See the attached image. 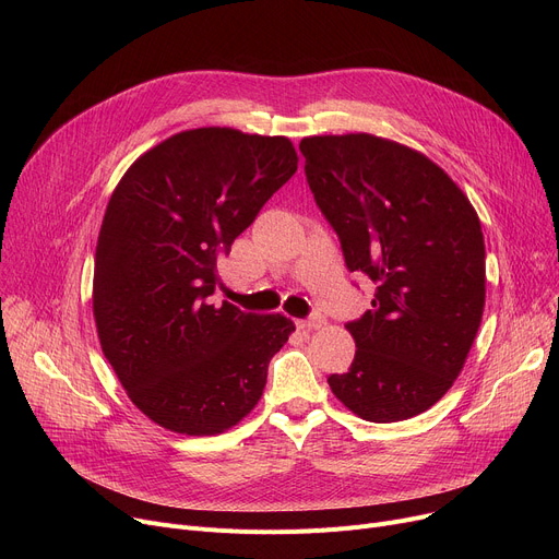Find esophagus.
<instances>
[{
    "label": "esophagus",
    "instance_id": "34e87169",
    "mask_svg": "<svg viewBox=\"0 0 559 559\" xmlns=\"http://www.w3.org/2000/svg\"><path fill=\"white\" fill-rule=\"evenodd\" d=\"M297 326H299V329H304V331H317V329H324V326H326V317L312 314V317H308V319L299 321Z\"/></svg>",
    "mask_w": 559,
    "mask_h": 559
}]
</instances>
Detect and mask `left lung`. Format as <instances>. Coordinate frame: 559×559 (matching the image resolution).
I'll use <instances>...</instances> for the list:
<instances>
[{
  "instance_id": "1",
  "label": "left lung",
  "mask_w": 559,
  "mask_h": 559,
  "mask_svg": "<svg viewBox=\"0 0 559 559\" xmlns=\"http://www.w3.org/2000/svg\"><path fill=\"white\" fill-rule=\"evenodd\" d=\"M299 150L346 267L376 283L373 308L346 324L354 365L329 385L365 421L417 417L451 390L480 329L478 213L442 167L401 142L312 135Z\"/></svg>"
}]
</instances>
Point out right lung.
<instances>
[{"instance_id":"1","label":"right lung","mask_w":559,"mask_h":559,"mask_svg":"<svg viewBox=\"0 0 559 559\" xmlns=\"http://www.w3.org/2000/svg\"><path fill=\"white\" fill-rule=\"evenodd\" d=\"M297 167L285 135L203 127L152 146L112 190L93 314L106 360L154 424L219 435L258 405L295 324L217 304V264Z\"/></svg>"}]
</instances>
